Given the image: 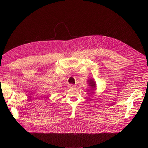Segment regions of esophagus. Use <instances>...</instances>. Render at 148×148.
Masks as SVG:
<instances>
[{"mask_svg":"<svg viewBox=\"0 0 148 148\" xmlns=\"http://www.w3.org/2000/svg\"><path fill=\"white\" fill-rule=\"evenodd\" d=\"M69 87H70V88H75V85H73V84H70V85L69 86Z\"/></svg>","mask_w":148,"mask_h":148,"instance_id":"34e87169","label":"esophagus"}]
</instances>
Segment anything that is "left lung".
<instances>
[{"label": "left lung", "mask_w": 148, "mask_h": 148, "mask_svg": "<svg viewBox=\"0 0 148 148\" xmlns=\"http://www.w3.org/2000/svg\"><path fill=\"white\" fill-rule=\"evenodd\" d=\"M87 82L88 84V86L90 87L92 91L96 90L97 84H96V82L94 80V79H91V78L88 79L87 81Z\"/></svg>", "instance_id": "left-lung-1"}]
</instances>
